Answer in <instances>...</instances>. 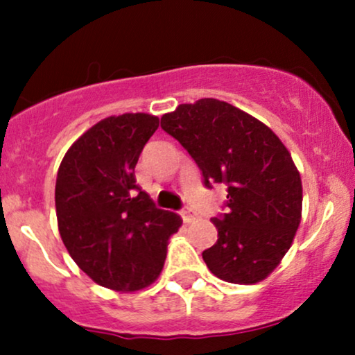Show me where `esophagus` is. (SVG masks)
<instances>
[{
	"instance_id": "34e87169",
	"label": "esophagus",
	"mask_w": 355,
	"mask_h": 355,
	"mask_svg": "<svg viewBox=\"0 0 355 355\" xmlns=\"http://www.w3.org/2000/svg\"><path fill=\"white\" fill-rule=\"evenodd\" d=\"M180 215H182L183 222H185V223L193 222V220L197 218V211H195L193 209H190V207H183V209L180 210Z\"/></svg>"
}]
</instances>
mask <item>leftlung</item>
I'll return each mask as SVG.
<instances>
[{"instance_id":"obj_1","label":"left lung","mask_w":355,"mask_h":355,"mask_svg":"<svg viewBox=\"0 0 355 355\" xmlns=\"http://www.w3.org/2000/svg\"><path fill=\"white\" fill-rule=\"evenodd\" d=\"M200 168L203 185L227 187L225 211L211 218L218 239L207 267L232 284H255L279 266L302 214V182L291 153L268 126L230 103L202 98L160 121Z\"/></svg>"}]
</instances>
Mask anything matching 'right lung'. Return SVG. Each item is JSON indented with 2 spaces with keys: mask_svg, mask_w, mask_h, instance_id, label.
I'll list each match as a JSON object with an SVG mask.
<instances>
[{
  "mask_svg": "<svg viewBox=\"0 0 355 355\" xmlns=\"http://www.w3.org/2000/svg\"><path fill=\"white\" fill-rule=\"evenodd\" d=\"M157 128L146 113L105 118L70 146L56 177L61 240L85 274L113 291L155 282L182 225L137 185L138 157Z\"/></svg>",
  "mask_w": 355,
  "mask_h": 355,
  "instance_id": "add662e5",
  "label": "right lung"
}]
</instances>
